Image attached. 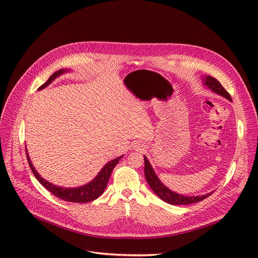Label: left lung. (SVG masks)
<instances>
[{
  "label": "left lung",
  "mask_w": 258,
  "mask_h": 258,
  "mask_svg": "<svg viewBox=\"0 0 258 258\" xmlns=\"http://www.w3.org/2000/svg\"><path fill=\"white\" fill-rule=\"evenodd\" d=\"M206 85L212 91H214V92L218 93V95H221L224 98L231 101V97L229 93L225 90V88L221 85V83L218 82L216 79H214V77L207 76L206 77ZM144 174H145V178H146L148 185L151 186L152 190L156 195H157V196L161 200H163L165 202H167V204H170V205L177 206V205L195 204V202H199L201 200L206 199L207 197L210 196L211 194H212V192L206 194V195H204V196H191V197L188 196L187 197V196H184V195H178L172 190H170L168 187H166L159 181V178L157 177V175L155 174L151 163L148 162L145 156H144Z\"/></svg>",
  "instance_id": "obj_1"
}]
</instances>
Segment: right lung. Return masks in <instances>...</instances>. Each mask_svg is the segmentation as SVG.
<instances>
[{"instance_id":"right-lung-1","label":"right lung","mask_w":258,"mask_h":258,"mask_svg":"<svg viewBox=\"0 0 258 258\" xmlns=\"http://www.w3.org/2000/svg\"><path fill=\"white\" fill-rule=\"evenodd\" d=\"M62 73H64V70H59V71L54 72L49 77L48 81L45 84H43L38 89L45 88L46 86H48L54 79H56V77H58ZM121 157L115 158L114 160L106 163V165L102 168V170L100 171L99 174L95 177V179H92V181L90 183H88L87 185H84L82 187H77V188H63V187H58L56 185H52L51 183L45 181L43 177H41V175L35 171L34 167L32 166V163H31L29 156L27 154L29 166H30L31 170H32V172H33L34 176L36 177L37 181L40 182L46 189L49 190L52 195H54L56 197L64 200V201L75 202V204H85V202H90L92 200L99 198L105 189L108 179H110V176L112 174L113 169L115 168L117 163H118V161L120 160Z\"/></svg>"}]
</instances>
